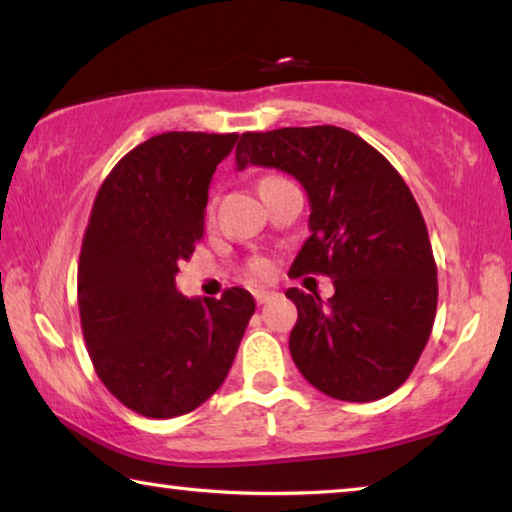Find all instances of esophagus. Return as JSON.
<instances>
[{
	"mask_svg": "<svg viewBox=\"0 0 512 512\" xmlns=\"http://www.w3.org/2000/svg\"><path fill=\"white\" fill-rule=\"evenodd\" d=\"M255 300H257V305H264V302H268V300H273L277 293L275 291H271V289H255Z\"/></svg>",
	"mask_w": 512,
	"mask_h": 512,
	"instance_id": "esophagus-1",
	"label": "esophagus"
}]
</instances>
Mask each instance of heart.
<instances>
[{"label": "heart", "mask_w": 512, "mask_h": 512, "mask_svg": "<svg viewBox=\"0 0 512 512\" xmlns=\"http://www.w3.org/2000/svg\"><path fill=\"white\" fill-rule=\"evenodd\" d=\"M250 273H253L255 277H266L268 273H271V264L266 262V259H253V264H250Z\"/></svg>", "instance_id": "heart-1"}]
</instances>
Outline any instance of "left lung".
Here are the masks:
<instances>
[{
	"mask_svg": "<svg viewBox=\"0 0 512 512\" xmlns=\"http://www.w3.org/2000/svg\"><path fill=\"white\" fill-rule=\"evenodd\" d=\"M235 155L239 171H287L309 196L311 235L289 275H329L334 296L287 291L298 307L289 350L302 377L343 402L397 391L429 341L438 305L429 232L404 178L339 126L244 133Z\"/></svg>",
	"mask_w": 512,
	"mask_h": 512,
	"instance_id": "obj_1",
	"label": "left lung"
}]
</instances>
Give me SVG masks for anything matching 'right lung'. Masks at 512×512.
<instances>
[{
    "mask_svg": "<svg viewBox=\"0 0 512 512\" xmlns=\"http://www.w3.org/2000/svg\"><path fill=\"white\" fill-rule=\"evenodd\" d=\"M237 133H162L135 146L94 198L79 259L83 339L103 386L146 418L194 411L228 377L255 300L176 289L203 237L212 173Z\"/></svg>",
    "mask_w": 512,
    "mask_h": 512,
    "instance_id": "1",
    "label": "right lung"
}]
</instances>
